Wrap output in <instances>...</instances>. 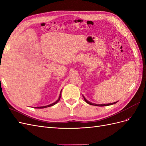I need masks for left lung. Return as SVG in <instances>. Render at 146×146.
Listing matches in <instances>:
<instances>
[{"label":"left lung","mask_w":146,"mask_h":146,"mask_svg":"<svg viewBox=\"0 0 146 146\" xmlns=\"http://www.w3.org/2000/svg\"><path fill=\"white\" fill-rule=\"evenodd\" d=\"M83 98H84V100H85V101L87 103V104H90V105H95V106H99V107H104V106H108V105H113V104H116V102H114V103H111V104H92V103H91V102H90L88 100H87L86 99H85V97H84L83 96Z\"/></svg>","instance_id":"8db88e82"}]
</instances>
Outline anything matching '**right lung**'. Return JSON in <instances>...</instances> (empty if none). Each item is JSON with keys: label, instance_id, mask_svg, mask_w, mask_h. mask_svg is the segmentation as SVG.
<instances>
[{"label": "right lung", "instance_id": "1", "mask_svg": "<svg viewBox=\"0 0 146 146\" xmlns=\"http://www.w3.org/2000/svg\"><path fill=\"white\" fill-rule=\"evenodd\" d=\"M61 91H62V90H61V92H60V96H59V98H58V100H57L56 101H55L54 103H53V104H50V105H47V106H44V107H35V108H46V107H51V106H53V105H55L56 104H57L59 102V100H60V98H61Z\"/></svg>", "mask_w": 146, "mask_h": 146}]
</instances>
